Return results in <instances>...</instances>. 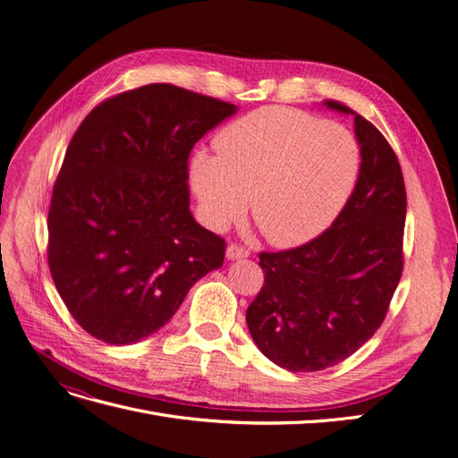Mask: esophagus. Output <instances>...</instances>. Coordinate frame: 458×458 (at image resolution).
<instances>
[{
	"instance_id": "obj_1",
	"label": "esophagus",
	"mask_w": 458,
	"mask_h": 458,
	"mask_svg": "<svg viewBox=\"0 0 458 458\" xmlns=\"http://www.w3.org/2000/svg\"><path fill=\"white\" fill-rule=\"evenodd\" d=\"M248 256H250V250H248V248L242 246V244L231 242L227 246V258L229 259H241V258H248Z\"/></svg>"
}]
</instances>
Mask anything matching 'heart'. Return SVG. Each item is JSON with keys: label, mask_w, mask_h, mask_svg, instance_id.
I'll list each match as a JSON object with an SVG mask.
<instances>
[{"label": "heart", "mask_w": 458, "mask_h": 458, "mask_svg": "<svg viewBox=\"0 0 458 458\" xmlns=\"http://www.w3.org/2000/svg\"><path fill=\"white\" fill-rule=\"evenodd\" d=\"M216 157L200 150L189 182L212 229L252 217L269 242L315 239L344 210L361 170L355 135L338 122L286 106L252 110L221 130Z\"/></svg>", "instance_id": "1"}]
</instances>
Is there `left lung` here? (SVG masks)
<instances>
[{
	"label": "left lung",
	"instance_id": "1",
	"mask_svg": "<svg viewBox=\"0 0 458 458\" xmlns=\"http://www.w3.org/2000/svg\"><path fill=\"white\" fill-rule=\"evenodd\" d=\"M361 170L352 197L325 233L298 248L259 252L263 286L246 310L261 353L293 372L335 367L377 332L403 273L407 192L386 137L355 110Z\"/></svg>",
	"mask_w": 458,
	"mask_h": 458
}]
</instances>
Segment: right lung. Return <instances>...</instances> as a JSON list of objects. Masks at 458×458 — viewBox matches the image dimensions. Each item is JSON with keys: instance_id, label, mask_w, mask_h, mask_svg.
I'll use <instances>...</instances> for the list:
<instances>
[{"instance_id": "obj_1", "label": "right lung", "mask_w": 458, "mask_h": 458, "mask_svg": "<svg viewBox=\"0 0 458 458\" xmlns=\"http://www.w3.org/2000/svg\"><path fill=\"white\" fill-rule=\"evenodd\" d=\"M237 106L172 84L108 97L80 123L53 185L47 261L66 310L123 345L170 321L219 269L225 241L189 210V155Z\"/></svg>"}]
</instances>
